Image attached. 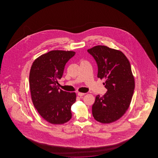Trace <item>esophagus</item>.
Instances as JSON below:
<instances>
[{
  "instance_id": "34e87169",
  "label": "esophagus",
  "mask_w": 158,
  "mask_h": 158,
  "mask_svg": "<svg viewBox=\"0 0 158 158\" xmlns=\"http://www.w3.org/2000/svg\"><path fill=\"white\" fill-rule=\"evenodd\" d=\"M77 94L78 96L81 97V96H83V95H84L85 94V93H80V92H78Z\"/></svg>"
}]
</instances>
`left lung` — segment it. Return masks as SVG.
<instances>
[{
    "mask_svg": "<svg viewBox=\"0 0 158 158\" xmlns=\"http://www.w3.org/2000/svg\"><path fill=\"white\" fill-rule=\"evenodd\" d=\"M97 63L98 77L104 79L107 91L97 95L92 113L97 121L109 124L117 121L128 110L135 87L128 58L121 51L98 45L88 49Z\"/></svg>",
    "mask_w": 158,
    "mask_h": 158,
    "instance_id": "1",
    "label": "left lung"
}]
</instances>
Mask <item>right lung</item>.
I'll return each mask as SVG.
<instances>
[{
    "label": "right lung",
    "instance_id": "obj_1",
    "mask_svg": "<svg viewBox=\"0 0 158 158\" xmlns=\"http://www.w3.org/2000/svg\"><path fill=\"white\" fill-rule=\"evenodd\" d=\"M76 52L52 50L34 61L29 73L31 98L41 117L52 124H63L72 118L71 106L76 101L75 93L59 90L56 84L64 67Z\"/></svg>",
    "mask_w": 158,
    "mask_h": 158
}]
</instances>
